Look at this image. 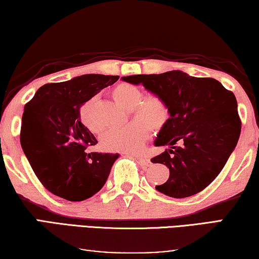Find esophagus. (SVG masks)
<instances>
[{
  "mask_svg": "<svg viewBox=\"0 0 259 259\" xmlns=\"http://www.w3.org/2000/svg\"><path fill=\"white\" fill-rule=\"evenodd\" d=\"M137 160L139 161V163H140L141 166H149L150 163H152L149 158L146 156H137Z\"/></svg>",
  "mask_w": 259,
  "mask_h": 259,
  "instance_id": "1",
  "label": "esophagus"
}]
</instances>
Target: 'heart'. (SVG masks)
<instances>
[{
    "instance_id": "1",
    "label": "heart",
    "mask_w": 259,
    "mask_h": 259,
    "mask_svg": "<svg viewBox=\"0 0 259 259\" xmlns=\"http://www.w3.org/2000/svg\"><path fill=\"white\" fill-rule=\"evenodd\" d=\"M116 101L131 110V116L135 120L119 128L109 131L102 139V147L106 152L135 154L143 148L149 138V128L158 132L169 120V107L164 99L158 96L143 98L142 91L138 87L121 83L112 90ZM79 121L93 133L99 132L91 117L90 102L83 103L78 110Z\"/></svg>"
}]
</instances>
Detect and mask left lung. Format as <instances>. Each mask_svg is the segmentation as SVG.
<instances>
[{"label":"left lung","instance_id":"obj_1","mask_svg":"<svg viewBox=\"0 0 259 259\" xmlns=\"http://www.w3.org/2000/svg\"><path fill=\"white\" fill-rule=\"evenodd\" d=\"M142 84L164 99L170 118L154 145L165 152L152 158L169 168L164 184L155 189L172 198L193 196L215 180L235 149L241 134L237 102L232 91L209 77L190 76L182 70L121 77ZM182 143V146H176Z\"/></svg>","mask_w":259,"mask_h":259}]
</instances>
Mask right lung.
Returning a JSON list of instances; mask_svg holds the SVG:
<instances>
[{"mask_svg":"<svg viewBox=\"0 0 259 259\" xmlns=\"http://www.w3.org/2000/svg\"><path fill=\"white\" fill-rule=\"evenodd\" d=\"M119 76L87 74L40 87L24 106L21 145L35 176L55 196L82 201L106 183L119 154L89 153L97 143L79 121L83 103Z\"/></svg>","mask_w":259,"mask_h":259,"instance_id":"1","label":"right lung"}]
</instances>
